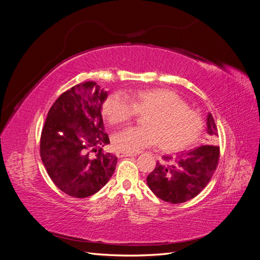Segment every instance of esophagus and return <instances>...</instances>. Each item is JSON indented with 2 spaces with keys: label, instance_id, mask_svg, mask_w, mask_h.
I'll return each mask as SVG.
<instances>
[{
  "label": "esophagus",
  "instance_id": "esophagus-1",
  "mask_svg": "<svg viewBox=\"0 0 260 260\" xmlns=\"http://www.w3.org/2000/svg\"><path fill=\"white\" fill-rule=\"evenodd\" d=\"M117 157L122 158V157H128V156H135L136 154H130V153H123V152H117Z\"/></svg>",
  "mask_w": 260,
  "mask_h": 260
}]
</instances>
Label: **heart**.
<instances>
[{"mask_svg": "<svg viewBox=\"0 0 260 260\" xmlns=\"http://www.w3.org/2000/svg\"><path fill=\"white\" fill-rule=\"evenodd\" d=\"M109 94L103 103V115L112 124L130 121L137 114L145 115L144 128H127L113 137L119 152L136 154L159 143L165 152H180L201 137L202 117L187 107L177 93L165 89L138 90L128 94Z\"/></svg>", "mask_w": 260, "mask_h": 260, "instance_id": "1", "label": "heart"}]
</instances>
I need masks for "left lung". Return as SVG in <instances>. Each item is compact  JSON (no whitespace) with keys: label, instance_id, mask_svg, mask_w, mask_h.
<instances>
[{"label":"left lung","instance_id":"obj_1","mask_svg":"<svg viewBox=\"0 0 260 260\" xmlns=\"http://www.w3.org/2000/svg\"><path fill=\"white\" fill-rule=\"evenodd\" d=\"M209 143L218 137L214 117L207 116ZM220 148L216 145H202L187 153L162 156L155 169L147 176L148 187L157 198L171 204L184 203L200 194L207 185L217 168Z\"/></svg>","mask_w":260,"mask_h":260}]
</instances>
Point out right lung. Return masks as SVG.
I'll list each match as a JSON object with an SVG mask.
<instances>
[{
	"instance_id": "obj_1",
	"label": "right lung",
	"mask_w": 260,
	"mask_h": 260,
	"mask_svg": "<svg viewBox=\"0 0 260 260\" xmlns=\"http://www.w3.org/2000/svg\"><path fill=\"white\" fill-rule=\"evenodd\" d=\"M106 98L96 82L79 83L55 101L46 117L41 159L55 185L73 198L95 194L115 171L117 157L102 148L109 143L101 113Z\"/></svg>"
}]
</instances>
